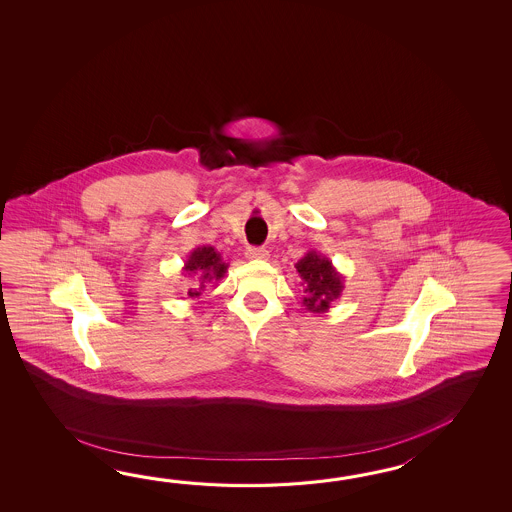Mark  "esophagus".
Instances as JSON below:
<instances>
[{
  "label": "esophagus",
  "mask_w": 512,
  "mask_h": 512,
  "mask_svg": "<svg viewBox=\"0 0 512 512\" xmlns=\"http://www.w3.org/2000/svg\"><path fill=\"white\" fill-rule=\"evenodd\" d=\"M245 256H247L249 260H267V258H269V252L265 251V249H261V247H249L247 252H245Z\"/></svg>",
  "instance_id": "obj_1"
}]
</instances>
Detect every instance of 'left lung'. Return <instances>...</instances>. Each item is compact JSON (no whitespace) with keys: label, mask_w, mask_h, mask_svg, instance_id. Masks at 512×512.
I'll list each match as a JSON object with an SVG mask.
<instances>
[{"label":"left lung","mask_w":512,"mask_h":512,"mask_svg":"<svg viewBox=\"0 0 512 512\" xmlns=\"http://www.w3.org/2000/svg\"><path fill=\"white\" fill-rule=\"evenodd\" d=\"M304 285V300L307 311L326 313L333 302L344 291V276L335 265L320 252H305L304 258L294 265Z\"/></svg>","instance_id":"8db88e82"}]
</instances>
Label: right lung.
<instances>
[{
	"label": "right lung",
	"mask_w": 512,
	"mask_h": 512,
	"mask_svg": "<svg viewBox=\"0 0 512 512\" xmlns=\"http://www.w3.org/2000/svg\"><path fill=\"white\" fill-rule=\"evenodd\" d=\"M229 269V263H225L221 254L210 245L197 247L186 256L183 272L188 278H192V287L188 289V296L196 298L207 289L208 283L219 282L225 278Z\"/></svg>",
	"instance_id": "add662e5"
}]
</instances>
